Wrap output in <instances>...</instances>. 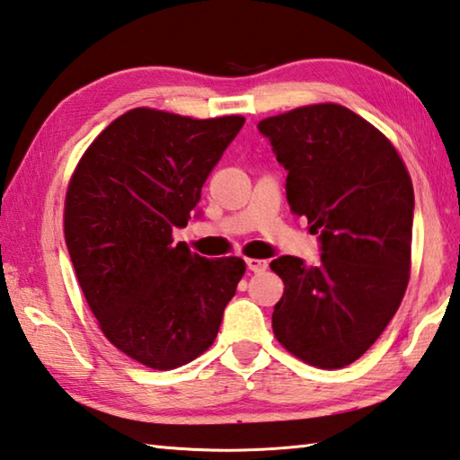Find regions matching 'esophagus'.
Returning <instances> with one entry per match:
<instances>
[{
	"label": "esophagus",
	"mask_w": 460,
	"mask_h": 460,
	"mask_svg": "<svg viewBox=\"0 0 460 460\" xmlns=\"http://www.w3.org/2000/svg\"><path fill=\"white\" fill-rule=\"evenodd\" d=\"M245 263H247L249 271H253V273H263L269 267L267 261H261V259H245Z\"/></svg>",
	"instance_id": "34e87169"
}]
</instances>
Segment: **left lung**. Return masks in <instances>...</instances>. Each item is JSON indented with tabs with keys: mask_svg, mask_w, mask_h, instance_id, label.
<instances>
[{
	"mask_svg": "<svg viewBox=\"0 0 460 460\" xmlns=\"http://www.w3.org/2000/svg\"><path fill=\"white\" fill-rule=\"evenodd\" d=\"M287 171V201L319 235L321 259L281 255L279 343L301 361L341 368L381 337L407 291L415 193L397 149L343 105L321 103L257 125Z\"/></svg>",
	"mask_w": 460,
	"mask_h": 460,
	"instance_id": "left-lung-1",
	"label": "left lung"
}]
</instances>
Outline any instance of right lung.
I'll return each mask as SVG.
<instances>
[{
    "label": "right lung",
    "mask_w": 460,
    "mask_h": 460,
    "mask_svg": "<svg viewBox=\"0 0 460 460\" xmlns=\"http://www.w3.org/2000/svg\"><path fill=\"white\" fill-rule=\"evenodd\" d=\"M243 123L137 107L107 125L71 177L66 243L81 291L103 335L149 368H177L209 349L245 273L239 257L207 259L173 243Z\"/></svg>",
    "instance_id": "right-lung-1"
}]
</instances>
